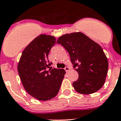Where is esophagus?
<instances>
[{
	"label": "esophagus",
	"mask_w": 121,
	"mask_h": 121,
	"mask_svg": "<svg viewBox=\"0 0 121 121\" xmlns=\"http://www.w3.org/2000/svg\"><path fill=\"white\" fill-rule=\"evenodd\" d=\"M64 69H65V71H66L67 73V72L69 71V69H70V68H69V67H65V68H64Z\"/></svg>",
	"instance_id": "34e87169"
}]
</instances>
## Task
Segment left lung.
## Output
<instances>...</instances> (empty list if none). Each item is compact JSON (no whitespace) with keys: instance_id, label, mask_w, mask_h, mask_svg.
<instances>
[{"instance_id":"obj_1","label":"left lung","mask_w":121,"mask_h":121,"mask_svg":"<svg viewBox=\"0 0 121 121\" xmlns=\"http://www.w3.org/2000/svg\"><path fill=\"white\" fill-rule=\"evenodd\" d=\"M69 54L78 78L73 83L77 92L91 94L102 88L106 80L108 61L102 47L81 32L65 34L58 37Z\"/></svg>"}]
</instances>
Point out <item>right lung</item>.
<instances>
[{"mask_svg": "<svg viewBox=\"0 0 121 121\" xmlns=\"http://www.w3.org/2000/svg\"><path fill=\"white\" fill-rule=\"evenodd\" d=\"M56 40L50 35L37 36L24 48L18 63L23 87L40 101H47L57 95L65 74L64 69H47L52 64L48 56Z\"/></svg>", "mask_w": 121, "mask_h": 121, "instance_id": "1", "label": "right lung"}]
</instances>
